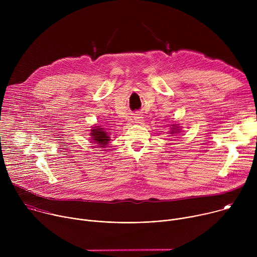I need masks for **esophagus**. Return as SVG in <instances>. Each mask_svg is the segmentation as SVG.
Segmentation results:
<instances>
[{
    "instance_id": "esophagus-1",
    "label": "esophagus",
    "mask_w": 257,
    "mask_h": 257,
    "mask_svg": "<svg viewBox=\"0 0 257 257\" xmlns=\"http://www.w3.org/2000/svg\"><path fill=\"white\" fill-rule=\"evenodd\" d=\"M133 120L135 121V123H141L142 121H143V117H142V115L140 114V113H135L134 114V116H133Z\"/></svg>"
}]
</instances>
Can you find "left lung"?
<instances>
[{
  "instance_id": "obj_1",
  "label": "left lung",
  "mask_w": 257,
  "mask_h": 257,
  "mask_svg": "<svg viewBox=\"0 0 257 257\" xmlns=\"http://www.w3.org/2000/svg\"><path fill=\"white\" fill-rule=\"evenodd\" d=\"M171 134H176L178 132H182L181 131V127L179 126V124H173L171 125Z\"/></svg>"
}]
</instances>
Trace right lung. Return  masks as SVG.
I'll list each match as a JSON object with an SVG mask.
<instances>
[{
  "instance_id": "add662e5",
  "label": "right lung",
  "mask_w": 257,
  "mask_h": 257,
  "mask_svg": "<svg viewBox=\"0 0 257 257\" xmlns=\"http://www.w3.org/2000/svg\"><path fill=\"white\" fill-rule=\"evenodd\" d=\"M90 136L91 140L95 142L97 145H99V148H105V145L108 143L109 139L107 131H105L101 126H95L92 127L90 130Z\"/></svg>"
}]
</instances>
